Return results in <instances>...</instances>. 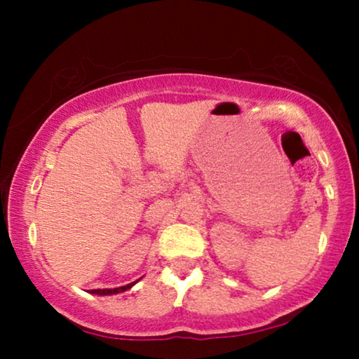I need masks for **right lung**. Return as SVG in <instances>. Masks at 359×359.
Returning a JSON list of instances; mask_svg holds the SVG:
<instances>
[{"label":"right lung","instance_id":"1","mask_svg":"<svg viewBox=\"0 0 359 359\" xmlns=\"http://www.w3.org/2000/svg\"><path fill=\"white\" fill-rule=\"evenodd\" d=\"M134 286V283L127 284V286H122V287H114V289H91V294H100V296H109V294H117V292H124L127 289H130Z\"/></svg>","mask_w":359,"mask_h":359}]
</instances>
